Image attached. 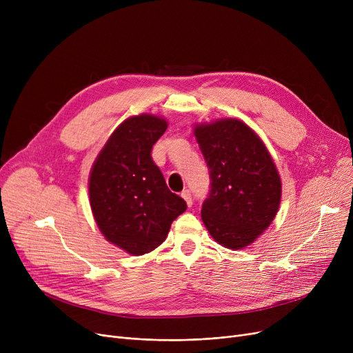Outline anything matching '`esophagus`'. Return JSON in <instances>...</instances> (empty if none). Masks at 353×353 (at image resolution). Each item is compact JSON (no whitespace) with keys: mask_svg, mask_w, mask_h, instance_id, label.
Returning <instances> with one entry per match:
<instances>
[{"mask_svg":"<svg viewBox=\"0 0 353 353\" xmlns=\"http://www.w3.org/2000/svg\"><path fill=\"white\" fill-rule=\"evenodd\" d=\"M181 197L184 199V201L188 203V206H189V208L193 205V197H192L190 190H183V192H181Z\"/></svg>","mask_w":353,"mask_h":353,"instance_id":"34e87169","label":"esophagus"}]
</instances>
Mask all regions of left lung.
<instances>
[{
	"instance_id": "1",
	"label": "left lung",
	"mask_w": 353,
	"mask_h": 353,
	"mask_svg": "<svg viewBox=\"0 0 353 353\" xmlns=\"http://www.w3.org/2000/svg\"><path fill=\"white\" fill-rule=\"evenodd\" d=\"M193 133L210 173L201 220L223 248L252 245L279 210L282 180L268 147L239 119L194 124Z\"/></svg>"
}]
</instances>
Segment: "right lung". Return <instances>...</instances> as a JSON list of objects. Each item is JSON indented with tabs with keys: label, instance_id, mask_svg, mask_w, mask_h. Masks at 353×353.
I'll return each instance as SVG.
<instances>
[{
	"label": "right lung",
	"instance_id": "1",
	"mask_svg": "<svg viewBox=\"0 0 353 353\" xmlns=\"http://www.w3.org/2000/svg\"><path fill=\"white\" fill-rule=\"evenodd\" d=\"M167 125L164 117L148 113L125 119L90 172V206L97 228L107 242L133 256L159 248L173 220L188 209L167 188L150 154Z\"/></svg>",
	"mask_w": 353,
	"mask_h": 353
}]
</instances>
